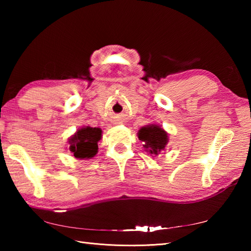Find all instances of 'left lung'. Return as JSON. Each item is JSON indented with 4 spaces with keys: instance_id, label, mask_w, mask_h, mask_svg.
Here are the masks:
<instances>
[{
    "instance_id": "left-lung-1",
    "label": "left lung",
    "mask_w": 251,
    "mask_h": 251,
    "mask_svg": "<svg viewBox=\"0 0 251 251\" xmlns=\"http://www.w3.org/2000/svg\"><path fill=\"white\" fill-rule=\"evenodd\" d=\"M137 136L145 145L146 152L151 154L152 156L158 155L159 153L166 149L169 142L168 132L158 124H149L141 127L138 130Z\"/></svg>"
}]
</instances>
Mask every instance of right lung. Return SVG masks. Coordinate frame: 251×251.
<instances>
[{
  "instance_id": "add662e5",
  "label": "right lung",
  "mask_w": 251,
  "mask_h": 251,
  "mask_svg": "<svg viewBox=\"0 0 251 251\" xmlns=\"http://www.w3.org/2000/svg\"><path fill=\"white\" fill-rule=\"evenodd\" d=\"M102 130L98 127L83 126L69 138V151L78 159H90L98 153V142Z\"/></svg>"
}]
</instances>
